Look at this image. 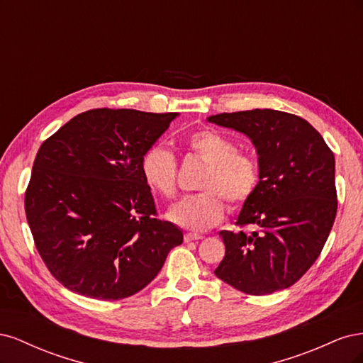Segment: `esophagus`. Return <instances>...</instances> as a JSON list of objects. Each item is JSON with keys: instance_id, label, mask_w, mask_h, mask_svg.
Wrapping results in <instances>:
<instances>
[{"instance_id": "obj_1", "label": "esophagus", "mask_w": 363, "mask_h": 363, "mask_svg": "<svg viewBox=\"0 0 363 363\" xmlns=\"http://www.w3.org/2000/svg\"><path fill=\"white\" fill-rule=\"evenodd\" d=\"M200 239H203V236H200V235H194V233L184 235V242H192V240H200Z\"/></svg>"}]
</instances>
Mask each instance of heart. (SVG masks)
Wrapping results in <instances>:
<instances>
[{"mask_svg": "<svg viewBox=\"0 0 363 363\" xmlns=\"http://www.w3.org/2000/svg\"><path fill=\"white\" fill-rule=\"evenodd\" d=\"M186 145L206 163L199 183L203 192L174 204L168 218L191 232H203L224 218L225 200L232 207H240L255 195L260 168L255 156L238 150L232 138L212 128L195 131ZM140 172L152 192L164 199H172L177 192V162L163 147H152L142 156Z\"/></svg>", "mask_w": 363, "mask_h": 363, "instance_id": "b5f03b06", "label": "heart"}]
</instances>
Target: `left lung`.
I'll return each instance as SVG.
<instances>
[{
  "mask_svg": "<svg viewBox=\"0 0 363 363\" xmlns=\"http://www.w3.org/2000/svg\"><path fill=\"white\" fill-rule=\"evenodd\" d=\"M208 123L247 135L259 156L260 180L236 225L255 232L219 236L225 256L215 276L250 295L298 281L321 255L337 211L335 156L306 119L272 108L219 113Z\"/></svg>",
  "mask_w": 363,
  "mask_h": 363,
  "instance_id": "left-lung-1",
  "label": "left lung"
}]
</instances>
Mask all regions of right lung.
I'll use <instances>...</instances> for the list:
<instances>
[{
	"mask_svg": "<svg viewBox=\"0 0 363 363\" xmlns=\"http://www.w3.org/2000/svg\"><path fill=\"white\" fill-rule=\"evenodd\" d=\"M179 113L94 108L40 145L26 191L35 245L52 277L89 298L144 289L183 242L160 221L140 172L142 156Z\"/></svg>",
	"mask_w": 363,
	"mask_h": 363,
	"instance_id": "add662e5",
	"label": "right lung"
}]
</instances>
